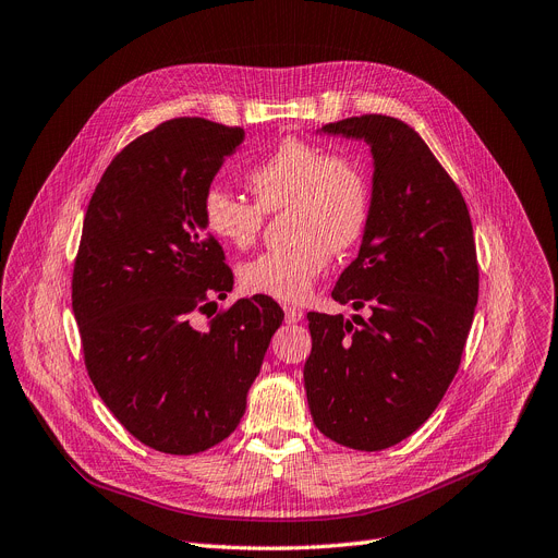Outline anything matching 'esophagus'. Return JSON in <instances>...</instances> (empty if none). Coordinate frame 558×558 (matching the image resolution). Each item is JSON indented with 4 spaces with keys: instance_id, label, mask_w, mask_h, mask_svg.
I'll use <instances>...</instances> for the list:
<instances>
[{
    "instance_id": "34e87169",
    "label": "esophagus",
    "mask_w": 558,
    "mask_h": 558,
    "mask_svg": "<svg viewBox=\"0 0 558 558\" xmlns=\"http://www.w3.org/2000/svg\"><path fill=\"white\" fill-rule=\"evenodd\" d=\"M284 319L287 324H296L303 319V312L299 307H292V305H284Z\"/></svg>"
}]
</instances>
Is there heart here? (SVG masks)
<instances>
[{"instance_id":"heart-1","label":"heart","mask_w":558,"mask_h":558,"mask_svg":"<svg viewBox=\"0 0 558 558\" xmlns=\"http://www.w3.org/2000/svg\"><path fill=\"white\" fill-rule=\"evenodd\" d=\"M255 203L223 186H209L201 221L209 236L232 248H248L264 214L287 211L294 241L241 264L239 280L248 294L284 303L303 301L330 264L332 251L353 248L372 216V184L362 163L330 153L319 143L284 138L246 173Z\"/></svg>"}]
</instances>
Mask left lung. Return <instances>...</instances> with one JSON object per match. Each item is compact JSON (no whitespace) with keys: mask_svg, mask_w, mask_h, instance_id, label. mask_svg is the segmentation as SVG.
I'll return each mask as SVG.
<instances>
[{"mask_svg":"<svg viewBox=\"0 0 558 558\" xmlns=\"http://www.w3.org/2000/svg\"><path fill=\"white\" fill-rule=\"evenodd\" d=\"M322 132L372 148L369 226L332 289L372 314H307L305 395L326 438L380 451L433 415L458 372L478 301L474 232L463 193L403 120L367 113Z\"/></svg>","mask_w":558,"mask_h":558,"instance_id":"obj_1","label":"left lung"}]
</instances>
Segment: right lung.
Instances as JSON below:
<instances>
[{"label": "right lung", "instance_id": "obj_1", "mask_svg": "<svg viewBox=\"0 0 558 558\" xmlns=\"http://www.w3.org/2000/svg\"><path fill=\"white\" fill-rule=\"evenodd\" d=\"M244 138L205 118L166 120L113 157L84 216L72 312L86 372L113 417L163 453L207 451L236 428L284 317L253 296L193 326L232 292L201 203Z\"/></svg>", "mask_w": 558, "mask_h": 558}]
</instances>
